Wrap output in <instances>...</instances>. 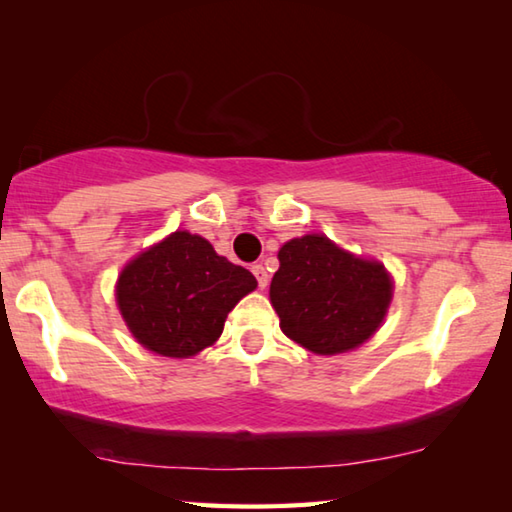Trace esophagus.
<instances>
[{
	"instance_id": "obj_1",
	"label": "esophagus",
	"mask_w": 512,
	"mask_h": 512,
	"mask_svg": "<svg viewBox=\"0 0 512 512\" xmlns=\"http://www.w3.org/2000/svg\"><path fill=\"white\" fill-rule=\"evenodd\" d=\"M253 273H255V277H257L259 289H266V284H268V273H266L264 264H255V266H253Z\"/></svg>"
}]
</instances>
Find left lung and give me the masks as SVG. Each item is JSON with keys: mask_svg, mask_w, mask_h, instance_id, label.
Listing matches in <instances>:
<instances>
[{"mask_svg": "<svg viewBox=\"0 0 512 512\" xmlns=\"http://www.w3.org/2000/svg\"><path fill=\"white\" fill-rule=\"evenodd\" d=\"M271 302L282 332L316 354L357 348L391 302L384 266L345 253L323 235L291 239L277 253Z\"/></svg>", "mask_w": 512, "mask_h": 512, "instance_id": "1", "label": "left lung"}]
</instances>
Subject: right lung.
<instances>
[{
  "mask_svg": "<svg viewBox=\"0 0 512 512\" xmlns=\"http://www.w3.org/2000/svg\"><path fill=\"white\" fill-rule=\"evenodd\" d=\"M255 287V275L216 255L210 241L173 232L124 268L117 302L144 348L183 359L219 339L232 307Z\"/></svg>",
  "mask_w": 512,
  "mask_h": 512,
  "instance_id": "obj_1",
  "label": "right lung"
}]
</instances>
